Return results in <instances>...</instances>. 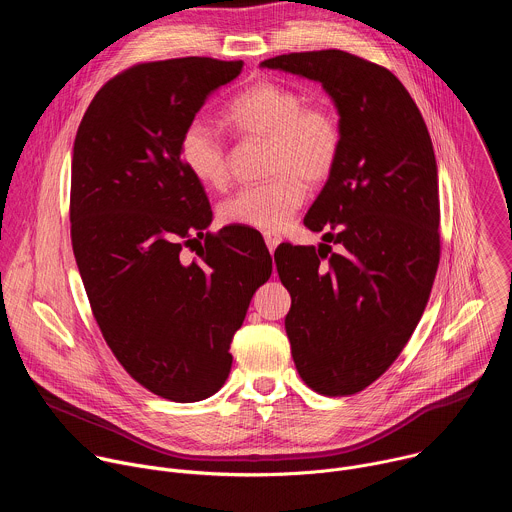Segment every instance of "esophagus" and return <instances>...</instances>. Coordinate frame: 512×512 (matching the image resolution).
I'll return each mask as SVG.
<instances>
[{
  "label": "esophagus",
  "instance_id": "34e87169",
  "mask_svg": "<svg viewBox=\"0 0 512 512\" xmlns=\"http://www.w3.org/2000/svg\"><path fill=\"white\" fill-rule=\"evenodd\" d=\"M263 237H265V243H267V249L273 253L275 251V247L281 243V235H277V233H271V231H267V233H263Z\"/></svg>",
  "mask_w": 512,
  "mask_h": 512
}]
</instances>
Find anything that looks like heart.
Segmentation results:
<instances>
[{
  "instance_id": "1",
  "label": "heart",
  "mask_w": 512,
  "mask_h": 512,
  "mask_svg": "<svg viewBox=\"0 0 512 512\" xmlns=\"http://www.w3.org/2000/svg\"><path fill=\"white\" fill-rule=\"evenodd\" d=\"M225 121L243 135L267 139L265 172L271 178L233 194L221 206V218L259 231L285 229L306 202V182L328 180L338 164L342 125L336 111L326 103H304L296 89L261 81L227 105ZM180 154L198 182L227 186L229 150L212 125L200 119L188 123L180 137Z\"/></svg>"
}]
</instances>
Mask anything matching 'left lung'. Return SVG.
<instances>
[{
	"label": "left lung",
	"mask_w": 512,
	"mask_h": 512,
	"mask_svg": "<svg viewBox=\"0 0 512 512\" xmlns=\"http://www.w3.org/2000/svg\"><path fill=\"white\" fill-rule=\"evenodd\" d=\"M261 66L322 83L340 115L338 164L304 218L324 243H281L273 257L302 381L326 397L354 395L395 362L431 294L442 251L431 137L401 81L371 60L330 48Z\"/></svg>",
	"instance_id": "8db88e82"
}]
</instances>
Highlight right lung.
<instances>
[{"label": "right lung", "instance_id": "add662e5", "mask_svg": "<svg viewBox=\"0 0 512 512\" xmlns=\"http://www.w3.org/2000/svg\"><path fill=\"white\" fill-rule=\"evenodd\" d=\"M241 68L206 56L133 64L99 89L72 150L70 239L93 316L129 377L176 403L225 385L233 334L271 275L259 231L206 233L212 210L180 154L186 125Z\"/></svg>", "mask_w": 512, "mask_h": 512}]
</instances>
